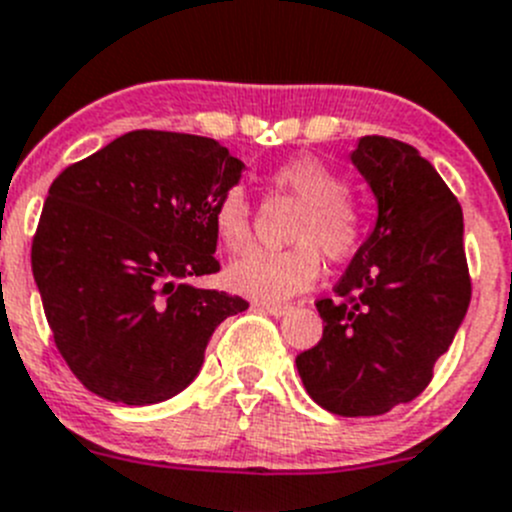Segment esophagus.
<instances>
[{
	"label": "esophagus",
	"mask_w": 512,
	"mask_h": 512,
	"mask_svg": "<svg viewBox=\"0 0 512 512\" xmlns=\"http://www.w3.org/2000/svg\"><path fill=\"white\" fill-rule=\"evenodd\" d=\"M255 305L270 315H285L290 310V305H280V303H255Z\"/></svg>",
	"instance_id": "1"
}]
</instances>
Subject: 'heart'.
Masks as SVG:
<instances>
[{
	"mask_svg": "<svg viewBox=\"0 0 512 512\" xmlns=\"http://www.w3.org/2000/svg\"><path fill=\"white\" fill-rule=\"evenodd\" d=\"M272 194L298 202L288 227L290 247L250 250L227 270L229 288L247 298L275 303L293 298L315 283L326 260L343 262L361 247L366 234L364 209L348 194L341 174L321 159L295 156L267 176ZM214 232L224 250L242 252L252 237V209L242 186H227L212 212Z\"/></svg>",
	"mask_w": 512,
	"mask_h": 512,
	"instance_id": "b5f03b06",
	"label": "heart"
}]
</instances>
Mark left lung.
Instances as JSON below:
<instances>
[{
  "label": "left lung",
  "mask_w": 512,
  "mask_h": 512,
  "mask_svg": "<svg viewBox=\"0 0 512 512\" xmlns=\"http://www.w3.org/2000/svg\"><path fill=\"white\" fill-rule=\"evenodd\" d=\"M379 199L336 298L315 303L323 336L295 366L315 404L341 417H379L429 386L472 295L462 209L417 148L364 136L351 154Z\"/></svg>",
  "instance_id": "obj_1"
}]
</instances>
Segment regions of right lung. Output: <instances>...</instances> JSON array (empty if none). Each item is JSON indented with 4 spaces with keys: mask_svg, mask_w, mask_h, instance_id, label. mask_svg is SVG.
Returning <instances> with one entry per match:
<instances>
[{
    "mask_svg": "<svg viewBox=\"0 0 512 512\" xmlns=\"http://www.w3.org/2000/svg\"><path fill=\"white\" fill-rule=\"evenodd\" d=\"M214 138L131 131L60 171L32 237L47 326L75 379L146 407L184 391L240 295L194 288L219 272L212 212L240 181Z\"/></svg>",
    "mask_w": 512,
    "mask_h": 512,
    "instance_id": "1",
    "label": "right lung"
}]
</instances>
